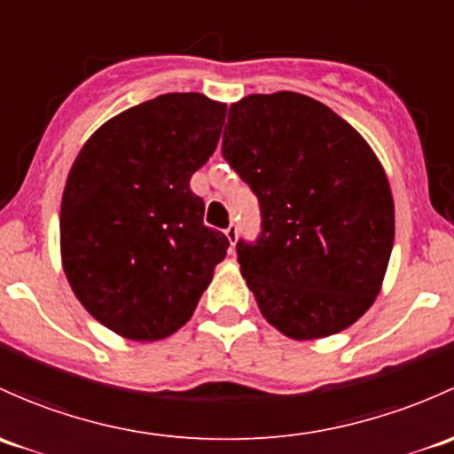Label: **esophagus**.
<instances>
[{"mask_svg":"<svg viewBox=\"0 0 454 454\" xmlns=\"http://www.w3.org/2000/svg\"><path fill=\"white\" fill-rule=\"evenodd\" d=\"M223 235H226V239H228V243H231V246H235L237 237H239V231H237L235 223H231V226H228L226 231H223Z\"/></svg>","mask_w":454,"mask_h":454,"instance_id":"1","label":"esophagus"}]
</instances>
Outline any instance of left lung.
Segmentation results:
<instances>
[{"mask_svg":"<svg viewBox=\"0 0 454 454\" xmlns=\"http://www.w3.org/2000/svg\"><path fill=\"white\" fill-rule=\"evenodd\" d=\"M222 154L261 204L241 276L276 331L307 341L352 326L383 287L394 198L374 150L346 119L294 90L231 104Z\"/></svg>","mask_w":454,"mask_h":454,"instance_id":"8db88e82","label":"left lung"}]
</instances>
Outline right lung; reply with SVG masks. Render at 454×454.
Instances as JSON below:
<instances>
[{"instance_id":"1","label":"right lung","mask_w":454,"mask_h":454,"mask_svg":"<svg viewBox=\"0 0 454 454\" xmlns=\"http://www.w3.org/2000/svg\"><path fill=\"white\" fill-rule=\"evenodd\" d=\"M226 104L167 93L114 114L71 165L60 256L75 298L117 335L156 341L193 315L228 239L189 187L217 147Z\"/></svg>"}]
</instances>
